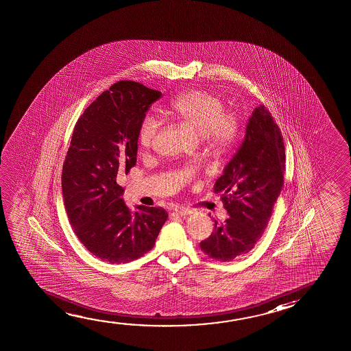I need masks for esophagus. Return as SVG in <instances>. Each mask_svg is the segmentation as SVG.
I'll list each match as a JSON object with an SVG mask.
<instances>
[{
	"mask_svg": "<svg viewBox=\"0 0 351 351\" xmlns=\"http://www.w3.org/2000/svg\"><path fill=\"white\" fill-rule=\"evenodd\" d=\"M175 211H176L178 215H181V216H187V215L192 214V210L189 208H186V206H176Z\"/></svg>",
	"mask_w": 351,
	"mask_h": 351,
	"instance_id": "1",
	"label": "esophagus"
}]
</instances>
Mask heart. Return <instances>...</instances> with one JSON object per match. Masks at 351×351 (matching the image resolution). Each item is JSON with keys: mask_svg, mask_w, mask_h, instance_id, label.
Here are the masks:
<instances>
[{"mask_svg": "<svg viewBox=\"0 0 351 351\" xmlns=\"http://www.w3.org/2000/svg\"><path fill=\"white\" fill-rule=\"evenodd\" d=\"M169 116L193 129L215 148H228L239 135V122L226 112L224 102L213 93L193 89L175 97L168 107ZM159 122L152 114L143 117L137 138L143 148H151L159 132Z\"/></svg>", "mask_w": 351, "mask_h": 351, "instance_id": "heart-1", "label": "heart"}]
</instances>
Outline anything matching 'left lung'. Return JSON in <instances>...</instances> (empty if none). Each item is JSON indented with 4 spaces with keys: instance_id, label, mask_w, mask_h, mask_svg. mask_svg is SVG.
Listing matches in <instances>:
<instances>
[{
    "instance_id": "8db88e82",
    "label": "left lung",
    "mask_w": 351,
    "mask_h": 351,
    "mask_svg": "<svg viewBox=\"0 0 351 351\" xmlns=\"http://www.w3.org/2000/svg\"><path fill=\"white\" fill-rule=\"evenodd\" d=\"M285 147L278 124L265 106L254 108L244 141L214 186L222 194L228 219L215 228L200 249L215 259L230 261L247 254L265 232L280 195Z\"/></svg>"
}]
</instances>
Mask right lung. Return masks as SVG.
Listing matches in <instances>:
<instances>
[{
    "instance_id": "add662e5",
    "label": "right lung",
    "mask_w": 351,
    "mask_h": 351,
    "mask_svg": "<svg viewBox=\"0 0 351 351\" xmlns=\"http://www.w3.org/2000/svg\"><path fill=\"white\" fill-rule=\"evenodd\" d=\"M162 93L119 81L82 114L62 165L61 189L78 239L97 258L127 263L152 249L168 213L128 208L118 176L136 164L137 130Z\"/></svg>"
}]
</instances>
